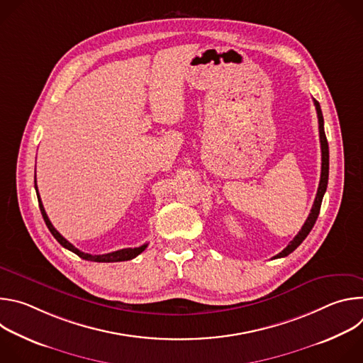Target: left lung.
<instances>
[{
  "label": "left lung",
  "mask_w": 363,
  "mask_h": 363,
  "mask_svg": "<svg viewBox=\"0 0 363 363\" xmlns=\"http://www.w3.org/2000/svg\"><path fill=\"white\" fill-rule=\"evenodd\" d=\"M313 103L316 106V112H318V119H319V136H320V147H322V174H320V182H319V188H318V194L315 198V203L312 206V211H310L304 225L301 227V230L298 231V234L290 241V244L276 255V258L280 257H286L290 252H293L301 242L308 235V233L312 231L318 217H319V211H320V205H322V199L323 195L326 192L328 188V179H329V145H328V139L325 135V123H323V115H322V109L319 101L316 99H313Z\"/></svg>",
  "instance_id": "obj_1"
}]
</instances>
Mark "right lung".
Listing matches in <instances>:
<instances>
[{
    "mask_svg": "<svg viewBox=\"0 0 363 363\" xmlns=\"http://www.w3.org/2000/svg\"><path fill=\"white\" fill-rule=\"evenodd\" d=\"M34 188H35V192H37V198H38V206H40V211H41V216L44 218V223L47 225V228L50 230V233L53 234V237L67 250L73 251L74 254H77L80 258H83V260H89V262H96V263H116V262H128V260H132V258H135L136 255H139L146 247L147 244H143L140 247H135V248H122V250H118V251H112V252H108V254H99V255H93V254H87V252H83L80 251L79 248H76L72 242H69L55 227L53 224L50 223L47 214H45V210L43 206V202L40 199V195H38V189H37V182H35V177H34Z\"/></svg>",
    "mask_w": 363,
    "mask_h": 363,
    "instance_id": "right-lung-1",
    "label": "right lung"
}]
</instances>
